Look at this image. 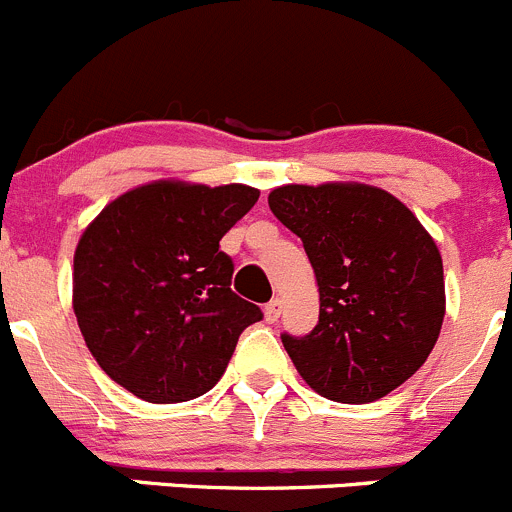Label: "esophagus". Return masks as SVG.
<instances>
[{"label":"esophagus","instance_id":"34e87169","mask_svg":"<svg viewBox=\"0 0 512 512\" xmlns=\"http://www.w3.org/2000/svg\"><path fill=\"white\" fill-rule=\"evenodd\" d=\"M280 318V300H270L265 305V321L267 323H275Z\"/></svg>","mask_w":512,"mask_h":512}]
</instances>
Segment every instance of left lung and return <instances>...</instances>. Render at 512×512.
<instances>
[{"label": "left lung", "instance_id": "1", "mask_svg": "<svg viewBox=\"0 0 512 512\" xmlns=\"http://www.w3.org/2000/svg\"><path fill=\"white\" fill-rule=\"evenodd\" d=\"M267 204L303 240L321 293L318 326L280 336L305 384L366 404L417 374L444 318L442 257L419 219L366 184H288Z\"/></svg>", "mask_w": 512, "mask_h": 512}]
</instances>
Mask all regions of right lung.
Here are the masks:
<instances>
[{
  "mask_svg": "<svg viewBox=\"0 0 512 512\" xmlns=\"http://www.w3.org/2000/svg\"><path fill=\"white\" fill-rule=\"evenodd\" d=\"M245 184L156 181L95 217L75 250L73 305L100 369L151 404L207 394L262 310L232 293L219 240L255 207Z\"/></svg>",
  "mask_w": 512,
  "mask_h": 512,
  "instance_id": "right-lung-1",
  "label": "right lung"
}]
</instances>
